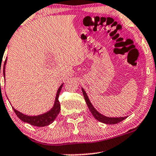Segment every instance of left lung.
<instances>
[{
	"instance_id": "1",
	"label": "left lung",
	"mask_w": 156,
	"mask_h": 156,
	"mask_svg": "<svg viewBox=\"0 0 156 156\" xmlns=\"http://www.w3.org/2000/svg\"><path fill=\"white\" fill-rule=\"evenodd\" d=\"M82 91H83V96H84L85 100L87 103V107H88L90 111L91 112L92 115L94 116V117H95V119L98 120V121L102 122V123H105V124H117V123L123 121V120L125 119L126 118V117H116V118L115 117V118L114 117H107L104 115H101L100 113L98 112L96 110L95 108H94V107L93 106V105L91 104L90 101L86 93H85V91L84 90V89L82 88Z\"/></svg>"
}]
</instances>
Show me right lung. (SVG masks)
<instances>
[{
	"label": "right lung",
	"instance_id": "add662e5",
	"mask_svg": "<svg viewBox=\"0 0 156 156\" xmlns=\"http://www.w3.org/2000/svg\"><path fill=\"white\" fill-rule=\"evenodd\" d=\"M6 61H7V58L5 59V62H4V66H3V76L4 78H5V66L6 63ZM62 84L59 87V88L57 91L56 93V100H55V102H54V107H52V109L51 110L47 112L44 114H42V115H38V116H27L25 115H23V113L20 112L16 109H14L12 107L13 110L16 114V115L20 119H21L22 121L24 122H27L28 124L33 125V126H47V125H49L50 124H51L53 122L55 119L56 118L57 116L60 112V109H61V107H60V102L58 101V96L59 94H60L61 90L63 87Z\"/></svg>",
	"mask_w": 156,
	"mask_h": 156
}]
</instances>
